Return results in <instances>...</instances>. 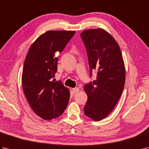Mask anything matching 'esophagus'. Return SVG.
Returning a JSON list of instances; mask_svg holds the SVG:
<instances>
[{"label": "esophagus", "mask_w": 149, "mask_h": 149, "mask_svg": "<svg viewBox=\"0 0 149 149\" xmlns=\"http://www.w3.org/2000/svg\"><path fill=\"white\" fill-rule=\"evenodd\" d=\"M79 91V89L78 88H72V92H73V93H77Z\"/></svg>", "instance_id": "esophagus-1"}]
</instances>
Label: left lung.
<instances>
[{"label":"left lung","instance_id":"1","mask_svg":"<svg viewBox=\"0 0 149 149\" xmlns=\"http://www.w3.org/2000/svg\"><path fill=\"white\" fill-rule=\"evenodd\" d=\"M88 54L91 72H97L96 80L84 86L88 95L85 115L100 121L111 112L124 88L125 69L123 57L115 38L101 28L81 33Z\"/></svg>","mask_w":149,"mask_h":149}]
</instances>
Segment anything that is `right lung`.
<instances>
[{"instance_id":"add662e5","label":"right lung","mask_w":149,"mask_h":149,"mask_svg":"<svg viewBox=\"0 0 149 149\" xmlns=\"http://www.w3.org/2000/svg\"><path fill=\"white\" fill-rule=\"evenodd\" d=\"M75 33L72 31H49L31 45L22 75L23 90L31 108L44 120L61 116L70 99V91L61 81H52L58 58Z\"/></svg>"}]
</instances>
